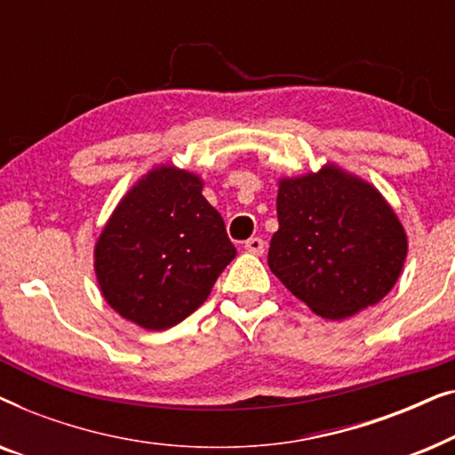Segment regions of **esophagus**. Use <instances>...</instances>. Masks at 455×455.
Wrapping results in <instances>:
<instances>
[{"label": "esophagus", "instance_id": "34e87169", "mask_svg": "<svg viewBox=\"0 0 455 455\" xmlns=\"http://www.w3.org/2000/svg\"><path fill=\"white\" fill-rule=\"evenodd\" d=\"M244 251L251 254H263L265 252V242L260 238H248L244 242Z\"/></svg>", "mask_w": 455, "mask_h": 455}]
</instances>
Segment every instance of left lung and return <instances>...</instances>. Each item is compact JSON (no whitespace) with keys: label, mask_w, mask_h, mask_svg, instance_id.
I'll return each mask as SVG.
<instances>
[{"label":"left lung","mask_w":455,"mask_h":455,"mask_svg":"<svg viewBox=\"0 0 455 455\" xmlns=\"http://www.w3.org/2000/svg\"><path fill=\"white\" fill-rule=\"evenodd\" d=\"M269 269L323 319H347L383 300L408 254L395 211L366 180L335 164L282 178Z\"/></svg>","instance_id":"1"}]
</instances>
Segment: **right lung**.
<instances>
[{
    "instance_id": "1",
    "label": "right lung",
    "mask_w": 455,
    "mask_h": 455,
    "mask_svg": "<svg viewBox=\"0 0 455 455\" xmlns=\"http://www.w3.org/2000/svg\"><path fill=\"white\" fill-rule=\"evenodd\" d=\"M234 257L203 180L167 164L147 172L117 203L95 244V275L117 315L161 331L207 300Z\"/></svg>"
}]
</instances>
